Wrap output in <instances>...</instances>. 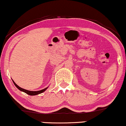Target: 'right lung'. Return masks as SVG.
Here are the masks:
<instances>
[{
	"label": "right lung",
	"instance_id": "obj_1",
	"mask_svg": "<svg viewBox=\"0 0 126 126\" xmlns=\"http://www.w3.org/2000/svg\"><path fill=\"white\" fill-rule=\"evenodd\" d=\"M13 82L14 83V84L16 86V87L18 89H19V90H20L21 92H25L26 94H28L29 95H30V96H35V95H37V94H39L43 93V92H45V91L46 90V89H47V87L45 88V89H42V90H39V91H30V90H26V89H22V88H21L20 87H19V86H17V84H16V83H15V81L13 80Z\"/></svg>",
	"mask_w": 126,
	"mask_h": 126
}]
</instances>
